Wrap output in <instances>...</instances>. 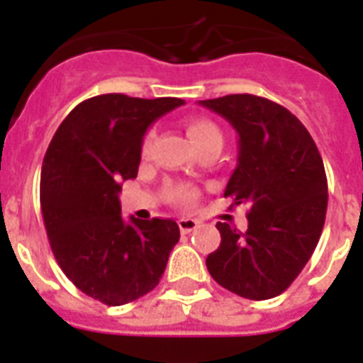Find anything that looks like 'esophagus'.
Returning <instances> with one entry per match:
<instances>
[{"label":"esophagus","instance_id":"esophagus-1","mask_svg":"<svg viewBox=\"0 0 363 363\" xmlns=\"http://www.w3.org/2000/svg\"><path fill=\"white\" fill-rule=\"evenodd\" d=\"M198 226H199V222L190 218V216H182V218H179V228H181L182 233L194 232Z\"/></svg>","mask_w":363,"mask_h":363}]
</instances>
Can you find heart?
Returning a JSON list of instances; mask_svg holds the SVG:
<instances>
[{"mask_svg": "<svg viewBox=\"0 0 363 363\" xmlns=\"http://www.w3.org/2000/svg\"><path fill=\"white\" fill-rule=\"evenodd\" d=\"M186 131L196 147H201V145L211 141H222V131L218 130V125L215 122L207 121V118H194V121H190L186 124ZM152 139L154 130H148L147 135L143 137L141 150L145 154L148 152V148L152 145ZM167 196L173 201H177V203L188 205L196 199V190L190 186H184V184H173V186L167 188Z\"/></svg>", "mask_w": 363, "mask_h": 363, "instance_id": "obj_1", "label": "heart"}]
</instances>
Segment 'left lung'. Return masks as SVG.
Wrapping results in <instances>:
<instances>
[{
  "mask_svg": "<svg viewBox=\"0 0 363 363\" xmlns=\"http://www.w3.org/2000/svg\"><path fill=\"white\" fill-rule=\"evenodd\" d=\"M199 104L239 133L238 167L224 190L230 209L247 205L248 228L218 222L220 247L207 269L220 286L247 299L286 290L309 262L328 209V179L313 137L282 105L252 94Z\"/></svg>",
  "mask_w": 363,
  "mask_h": 363,
  "instance_id": "8db88e82",
  "label": "left lung"
}]
</instances>
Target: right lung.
Segmentation results:
<instances>
[{
  "label": "right lung",
  "mask_w": 363,
  "mask_h": 363,
  "mask_svg": "<svg viewBox=\"0 0 363 363\" xmlns=\"http://www.w3.org/2000/svg\"><path fill=\"white\" fill-rule=\"evenodd\" d=\"M182 104L124 94L84 99L43 160L41 213L54 258L81 292L111 307L154 290L181 238L171 218L124 222L118 192L137 177L148 125Z\"/></svg>",
  "instance_id": "obj_1"
}]
</instances>
